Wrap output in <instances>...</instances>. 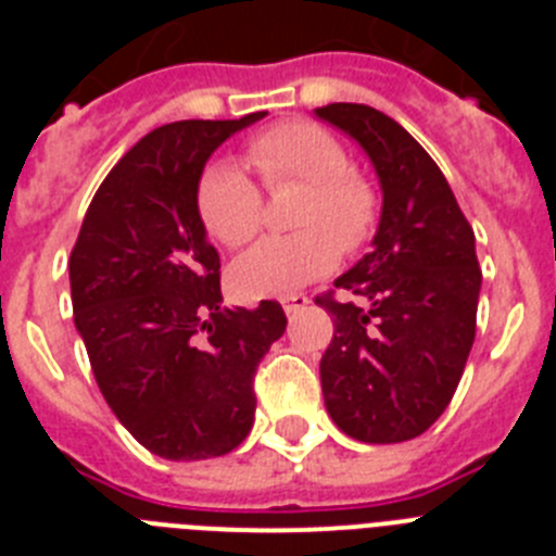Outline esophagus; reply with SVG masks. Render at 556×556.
<instances>
[{
	"label": "esophagus",
	"instance_id": "esophagus-1",
	"mask_svg": "<svg viewBox=\"0 0 556 556\" xmlns=\"http://www.w3.org/2000/svg\"><path fill=\"white\" fill-rule=\"evenodd\" d=\"M308 303H312V301H308L306 294H289V298H283V301H281V306H283V312H287V317H292V314L303 312Z\"/></svg>",
	"mask_w": 556,
	"mask_h": 556
}]
</instances>
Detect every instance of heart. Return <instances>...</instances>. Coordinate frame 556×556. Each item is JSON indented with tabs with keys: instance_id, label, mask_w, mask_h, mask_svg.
<instances>
[{
	"instance_id": "obj_1",
	"label": "heart",
	"mask_w": 556,
	"mask_h": 556,
	"mask_svg": "<svg viewBox=\"0 0 556 556\" xmlns=\"http://www.w3.org/2000/svg\"><path fill=\"white\" fill-rule=\"evenodd\" d=\"M250 161L269 186L303 184L306 198L292 236H269L236 262L233 287L242 298H287L331 273L339 244L356 250L378 219L376 189L351 169L345 147L314 122L292 119L253 136ZM198 211L205 230L239 248L262 230V191L242 166L217 161L198 184Z\"/></svg>"
}]
</instances>
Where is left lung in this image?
<instances>
[{
	"instance_id": "obj_1",
	"label": "left lung",
	"mask_w": 556,
	"mask_h": 556,
	"mask_svg": "<svg viewBox=\"0 0 556 556\" xmlns=\"http://www.w3.org/2000/svg\"><path fill=\"white\" fill-rule=\"evenodd\" d=\"M314 116L365 150L381 186L370 253L333 281L358 301L317 298L333 317L326 409L358 443H404L443 415L473 348L476 236L440 166L387 113L331 102Z\"/></svg>"
}]
</instances>
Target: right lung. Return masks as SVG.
<instances>
[{
	"instance_id": "add662e5",
	"label": "right lung",
	"mask_w": 556,
	"mask_h": 556,
	"mask_svg": "<svg viewBox=\"0 0 556 556\" xmlns=\"http://www.w3.org/2000/svg\"><path fill=\"white\" fill-rule=\"evenodd\" d=\"M155 127L108 172L68 258L75 328L113 415L172 462L230 454L253 429L255 367L287 331L281 303L225 308L198 211L211 152L264 119Z\"/></svg>"
}]
</instances>
